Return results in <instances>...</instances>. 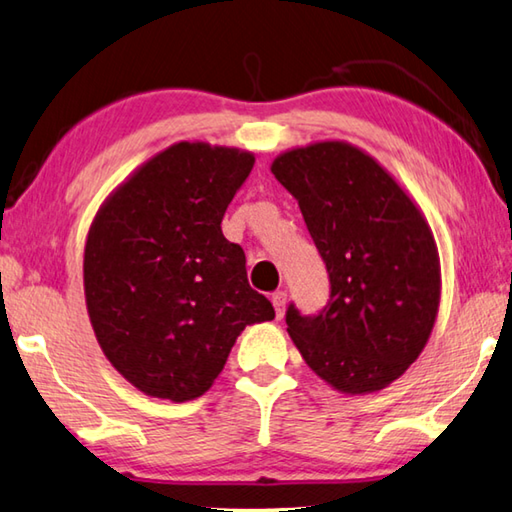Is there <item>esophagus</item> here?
<instances>
[{
    "mask_svg": "<svg viewBox=\"0 0 512 512\" xmlns=\"http://www.w3.org/2000/svg\"><path fill=\"white\" fill-rule=\"evenodd\" d=\"M272 305L276 310V318H281L285 314V305H287V294L285 292H276L272 294Z\"/></svg>",
    "mask_w": 512,
    "mask_h": 512,
    "instance_id": "esophagus-1",
    "label": "esophagus"
}]
</instances>
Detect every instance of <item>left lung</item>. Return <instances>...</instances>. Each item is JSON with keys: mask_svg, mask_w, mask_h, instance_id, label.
Instances as JSON below:
<instances>
[{"mask_svg": "<svg viewBox=\"0 0 512 512\" xmlns=\"http://www.w3.org/2000/svg\"><path fill=\"white\" fill-rule=\"evenodd\" d=\"M272 173L298 200L330 276L318 314L289 303V336L332 388L383 390L417 361L437 318L439 254L426 218L379 162L347 142L281 153Z\"/></svg>", "mask_w": 512, "mask_h": 512, "instance_id": "obj_1", "label": "left lung"}]
</instances>
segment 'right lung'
<instances>
[{"mask_svg": "<svg viewBox=\"0 0 512 512\" xmlns=\"http://www.w3.org/2000/svg\"><path fill=\"white\" fill-rule=\"evenodd\" d=\"M254 156L178 142L104 202L84 249L86 310L106 359L149 397L205 394L238 334L272 321L249 287L245 252L223 216Z\"/></svg>", "mask_w": 512, "mask_h": 512, "instance_id": "obj_1", "label": "right lung"}]
</instances>
